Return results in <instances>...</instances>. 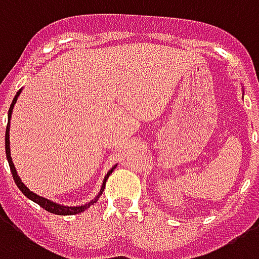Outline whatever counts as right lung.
Listing matches in <instances>:
<instances>
[{
	"label": "right lung",
	"mask_w": 259,
	"mask_h": 259,
	"mask_svg": "<svg viewBox=\"0 0 259 259\" xmlns=\"http://www.w3.org/2000/svg\"><path fill=\"white\" fill-rule=\"evenodd\" d=\"M20 93H22V89L17 92L16 96L13 97L12 104H11V107H9V111H8L7 132H5V152H7L8 163H9V167H11V171H12L13 180H15V183H16L17 188L20 189V191L23 192V195H26V196H27L30 200H32V202H35L37 204H39V206H41L42 208H45L47 211L53 212V214H57V215H74V214H79V212L85 211L86 208H89L92 204H93V203H96L97 200H99L100 195L103 193V191H104V188H105V183H107V178L110 177V174L112 173V170L116 167V164H115L114 167L111 168L108 173L105 174L104 180H103V184H101V189H100V192H99V195H97L95 199H92L89 203H86V204H81V206H64V204H60V203H56V202H53V200H49V199L44 198V196H39V195H37V193H34L32 191H30V189H28L27 187H26V185L22 183L20 177L17 176L16 167H15V164H13V162H12V158H11V143H9V129H11V118H12L13 107H15V104H16L17 97L20 96Z\"/></svg>",
	"instance_id": "obj_1"
}]
</instances>
